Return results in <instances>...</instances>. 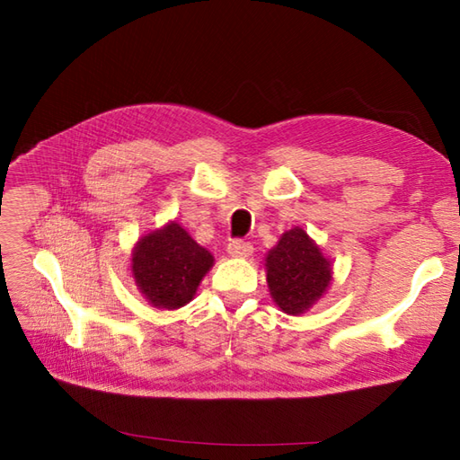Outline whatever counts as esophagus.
<instances>
[{"instance_id":"1","label":"esophagus","mask_w":460,"mask_h":460,"mask_svg":"<svg viewBox=\"0 0 460 460\" xmlns=\"http://www.w3.org/2000/svg\"><path fill=\"white\" fill-rule=\"evenodd\" d=\"M227 252L231 257H249L252 252V245L249 241H243V239H235L231 241L227 245Z\"/></svg>"}]
</instances>
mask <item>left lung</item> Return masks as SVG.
<instances>
[{"instance_id": "left-lung-1", "label": "left lung", "mask_w": 460, "mask_h": 460, "mask_svg": "<svg viewBox=\"0 0 460 460\" xmlns=\"http://www.w3.org/2000/svg\"><path fill=\"white\" fill-rule=\"evenodd\" d=\"M330 261L306 231H287L267 255V282L277 306L287 314H302L330 285Z\"/></svg>"}]
</instances>
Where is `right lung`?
Wrapping results in <instances>:
<instances>
[{"mask_svg": "<svg viewBox=\"0 0 460 460\" xmlns=\"http://www.w3.org/2000/svg\"><path fill=\"white\" fill-rule=\"evenodd\" d=\"M213 257L188 231L172 221L138 241L132 252V275L155 308H180L193 298Z\"/></svg>", "mask_w": 460, "mask_h": 460, "instance_id": "1", "label": "right lung"}]
</instances>
